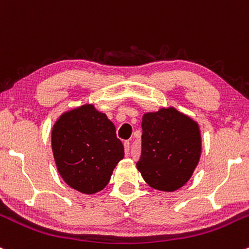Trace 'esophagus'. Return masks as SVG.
<instances>
[{
  "label": "esophagus",
  "instance_id": "1",
  "mask_svg": "<svg viewBox=\"0 0 249 249\" xmlns=\"http://www.w3.org/2000/svg\"><path fill=\"white\" fill-rule=\"evenodd\" d=\"M124 148H125V153L129 155V151H130V142L129 141H125L124 142Z\"/></svg>",
  "mask_w": 249,
  "mask_h": 249
}]
</instances>
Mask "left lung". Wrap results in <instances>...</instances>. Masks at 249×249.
I'll return each instance as SVG.
<instances>
[{"mask_svg":"<svg viewBox=\"0 0 249 249\" xmlns=\"http://www.w3.org/2000/svg\"><path fill=\"white\" fill-rule=\"evenodd\" d=\"M142 154L137 169L149 186L173 192L190 180L201 153L199 126L174 107L142 119Z\"/></svg>","mask_w":249,"mask_h":249,"instance_id":"left-lung-1","label":"left lung"}]
</instances>
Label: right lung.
<instances>
[{"label": "right lung", "instance_id": "obj_1", "mask_svg": "<svg viewBox=\"0 0 249 249\" xmlns=\"http://www.w3.org/2000/svg\"><path fill=\"white\" fill-rule=\"evenodd\" d=\"M51 144L63 180L86 195L104 190L124 158L116 126L93 105L63 113L53 125Z\"/></svg>", "mask_w": 249, "mask_h": 249}]
</instances>
